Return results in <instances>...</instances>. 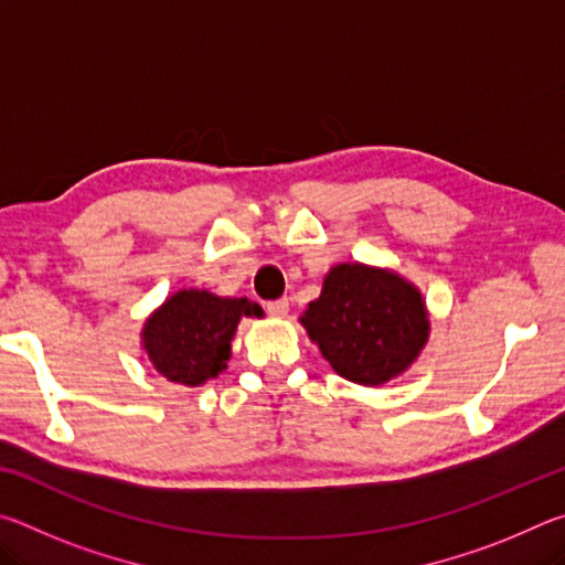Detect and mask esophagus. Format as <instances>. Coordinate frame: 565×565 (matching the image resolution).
Instances as JSON below:
<instances>
[{
    "label": "esophagus",
    "instance_id": "esophagus-1",
    "mask_svg": "<svg viewBox=\"0 0 565 565\" xmlns=\"http://www.w3.org/2000/svg\"><path fill=\"white\" fill-rule=\"evenodd\" d=\"M266 311H269L271 317H279V319H284L286 313H289V301H286V299L269 301V303H266Z\"/></svg>",
    "mask_w": 565,
    "mask_h": 565
}]
</instances>
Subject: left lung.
<instances>
[{
    "label": "left lung",
    "instance_id": "left-lung-1",
    "mask_svg": "<svg viewBox=\"0 0 565 565\" xmlns=\"http://www.w3.org/2000/svg\"><path fill=\"white\" fill-rule=\"evenodd\" d=\"M301 323L331 369L361 386H381L404 374L431 331L414 284L359 262L333 266Z\"/></svg>",
    "mask_w": 565,
    "mask_h": 565
}]
</instances>
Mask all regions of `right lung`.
I'll return each mask as SVG.
<instances>
[{
  "instance_id": "obj_1",
  "label": "right lung",
  "mask_w": 565,
  "mask_h": 565,
  "mask_svg": "<svg viewBox=\"0 0 565 565\" xmlns=\"http://www.w3.org/2000/svg\"><path fill=\"white\" fill-rule=\"evenodd\" d=\"M242 317H264L248 299H228L204 289H181L147 319L141 347L161 376L202 386L226 369Z\"/></svg>"
}]
</instances>
